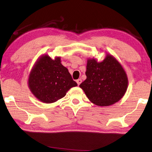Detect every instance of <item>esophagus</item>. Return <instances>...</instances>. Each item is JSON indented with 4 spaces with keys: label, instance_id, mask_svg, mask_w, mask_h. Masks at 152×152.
<instances>
[{
    "label": "esophagus",
    "instance_id": "obj_1",
    "mask_svg": "<svg viewBox=\"0 0 152 152\" xmlns=\"http://www.w3.org/2000/svg\"><path fill=\"white\" fill-rule=\"evenodd\" d=\"M82 82V79H80V78L76 80V82H77V84H78V86H79L80 84H81Z\"/></svg>",
    "mask_w": 152,
    "mask_h": 152
}]
</instances>
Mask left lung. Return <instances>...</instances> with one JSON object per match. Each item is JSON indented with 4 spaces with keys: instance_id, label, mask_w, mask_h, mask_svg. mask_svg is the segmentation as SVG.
I'll list each match as a JSON object with an SVG mask.
<instances>
[{
    "instance_id": "obj_1",
    "label": "left lung",
    "mask_w": 152,
    "mask_h": 152,
    "mask_svg": "<svg viewBox=\"0 0 152 152\" xmlns=\"http://www.w3.org/2000/svg\"><path fill=\"white\" fill-rule=\"evenodd\" d=\"M81 88L91 102L99 106H109L119 101L125 94L128 78L123 66L113 56L107 55L101 62L88 59Z\"/></svg>"
}]
</instances>
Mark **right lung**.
I'll list each match as a JSON object with an SVG mask.
<instances>
[{"label": "right lung", "instance_id": "1", "mask_svg": "<svg viewBox=\"0 0 152 152\" xmlns=\"http://www.w3.org/2000/svg\"><path fill=\"white\" fill-rule=\"evenodd\" d=\"M28 85L32 94L46 103L56 102L78 86L61 63L60 57L53 60L48 55H43L36 62L29 74Z\"/></svg>", "mask_w": 152, "mask_h": 152}]
</instances>
